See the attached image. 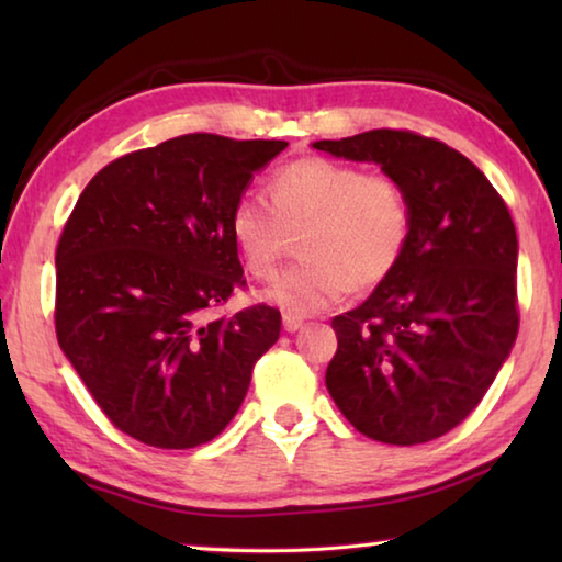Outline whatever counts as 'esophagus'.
<instances>
[{
    "mask_svg": "<svg viewBox=\"0 0 562 562\" xmlns=\"http://www.w3.org/2000/svg\"><path fill=\"white\" fill-rule=\"evenodd\" d=\"M282 325H284V331H297L302 329L304 322L300 317H292V315H284L282 317Z\"/></svg>",
    "mask_w": 562,
    "mask_h": 562,
    "instance_id": "34e87169",
    "label": "esophagus"
}]
</instances>
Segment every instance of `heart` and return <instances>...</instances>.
I'll use <instances>...</instances> for the list:
<instances>
[{"mask_svg":"<svg viewBox=\"0 0 562 562\" xmlns=\"http://www.w3.org/2000/svg\"><path fill=\"white\" fill-rule=\"evenodd\" d=\"M270 201L245 193L231 211L233 245L252 278H268L290 240L300 235V262L284 268L265 300L292 317L315 315L351 290L382 284L402 262L412 237V203L404 186L384 170L307 156L280 166Z\"/></svg>","mask_w":562,"mask_h":562,"instance_id":"1","label":"heart"}]
</instances>
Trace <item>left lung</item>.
Listing matches in <instances>:
<instances>
[{"label": "left lung", "instance_id": "8db88e82", "mask_svg": "<svg viewBox=\"0 0 562 562\" xmlns=\"http://www.w3.org/2000/svg\"><path fill=\"white\" fill-rule=\"evenodd\" d=\"M312 146L382 166L414 215L396 270L331 319L329 394L369 439H439L479 406L518 335L513 217L488 178L436 138L376 128Z\"/></svg>", "mask_w": 562, "mask_h": 562}]
</instances>
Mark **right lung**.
Instances as JSON below:
<instances>
[{"label": "right lung", "mask_w": 562, "mask_h": 562, "mask_svg": "<svg viewBox=\"0 0 562 562\" xmlns=\"http://www.w3.org/2000/svg\"><path fill=\"white\" fill-rule=\"evenodd\" d=\"M284 140L188 133L101 168L56 247V339L109 422L156 449H195L237 414L282 317L243 288L231 211Z\"/></svg>", "instance_id": "1"}]
</instances>
